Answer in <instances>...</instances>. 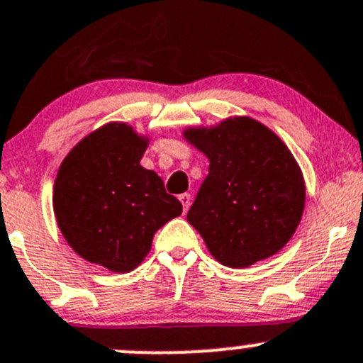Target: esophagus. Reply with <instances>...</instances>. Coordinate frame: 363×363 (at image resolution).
I'll list each match as a JSON object with an SVG mask.
<instances>
[{
	"instance_id": "34e87169",
	"label": "esophagus",
	"mask_w": 363,
	"mask_h": 363,
	"mask_svg": "<svg viewBox=\"0 0 363 363\" xmlns=\"http://www.w3.org/2000/svg\"><path fill=\"white\" fill-rule=\"evenodd\" d=\"M179 200H181L182 208H184V212L188 211L189 205H191V195H189V193H182V195L179 196Z\"/></svg>"
}]
</instances>
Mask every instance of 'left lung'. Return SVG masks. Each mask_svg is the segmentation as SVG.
Instances as JSON below:
<instances>
[{
    "label": "left lung",
    "instance_id": "left-lung-1",
    "mask_svg": "<svg viewBox=\"0 0 363 363\" xmlns=\"http://www.w3.org/2000/svg\"><path fill=\"white\" fill-rule=\"evenodd\" d=\"M182 137L211 163L188 212L208 252L244 269L283 250L306 207V181L286 144L247 116L188 126Z\"/></svg>",
    "mask_w": 363,
    "mask_h": 363
}]
</instances>
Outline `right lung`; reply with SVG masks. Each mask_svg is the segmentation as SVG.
Masks as SVG:
<instances>
[{"mask_svg":"<svg viewBox=\"0 0 363 363\" xmlns=\"http://www.w3.org/2000/svg\"><path fill=\"white\" fill-rule=\"evenodd\" d=\"M151 138L113 121L82 138L57 170L52 207L68 246L86 262L124 274L151 251L152 237L182 205L140 164Z\"/></svg>","mask_w":363,"mask_h":363,"instance_id":"obj_1","label":"right lung"}]
</instances>
